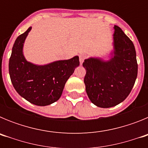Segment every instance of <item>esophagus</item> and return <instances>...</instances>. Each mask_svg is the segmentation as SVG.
<instances>
[{
  "label": "esophagus",
  "mask_w": 148,
  "mask_h": 148,
  "mask_svg": "<svg viewBox=\"0 0 148 148\" xmlns=\"http://www.w3.org/2000/svg\"><path fill=\"white\" fill-rule=\"evenodd\" d=\"M85 58H86V56H84V55H80V56H79V61H80V64H83Z\"/></svg>",
  "instance_id": "esophagus-1"
}]
</instances>
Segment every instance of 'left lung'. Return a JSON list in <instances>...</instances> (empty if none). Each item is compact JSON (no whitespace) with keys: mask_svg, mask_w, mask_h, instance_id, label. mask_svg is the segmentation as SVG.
Returning a JSON list of instances; mask_svg holds the SVG:
<instances>
[{"mask_svg":"<svg viewBox=\"0 0 148 148\" xmlns=\"http://www.w3.org/2000/svg\"><path fill=\"white\" fill-rule=\"evenodd\" d=\"M113 29L109 59L90 57L83 63L86 92L91 102L101 108L122 102L133 89L138 73L133 43L118 26Z\"/></svg>","mask_w":148,"mask_h":148,"instance_id":"1","label":"left lung"}]
</instances>
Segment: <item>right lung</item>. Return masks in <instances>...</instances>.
<instances>
[{"mask_svg":"<svg viewBox=\"0 0 148 148\" xmlns=\"http://www.w3.org/2000/svg\"><path fill=\"white\" fill-rule=\"evenodd\" d=\"M30 27L19 35L13 45L9 62V73L13 87L19 95L38 106H47L61 97L65 84L79 66L78 56L38 65L27 61L23 44Z\"/></svg>","mask_w":148,"mask_h":148,"instance_id":"right-lung-1","label":"right lung"}]
</instances>
